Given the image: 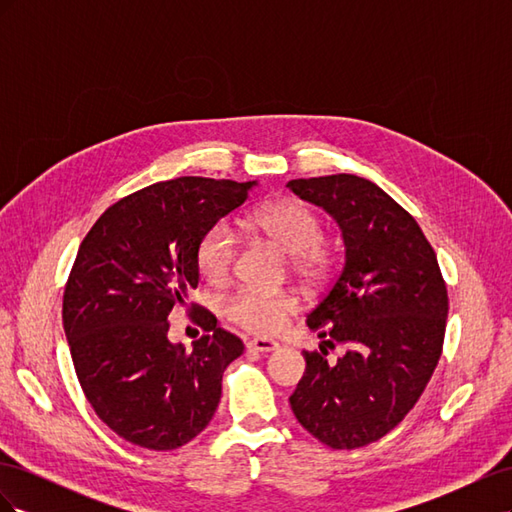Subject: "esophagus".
I'll return each instance as SVG.
<instances>
[{"label":"esophagus","mask_w":512,"mask_h":512,"mask_svg":"<svg viewBox=\"0 0 512 512\" xmlns=\"http://www.w3.org/2000/svg\"><path fill=\"white\" fill-rule=\"evenodd\" d=\"M247 348L250 350H256V352H273L280 348V344L273 342V339H267V337H254L247 342Z\"/></svg>","instance_id":"esophagus-1"}]
</instances>
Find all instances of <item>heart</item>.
<instances>
[{"label":"heart","instance_id":"b5f03b06","mask_svg":"<svg viewBox=\"0 0 512 512\" xmlns=\"http://www.w3.org/2000/svg\"><path fill=\"white\" fill-rule=\"evenodd\" d=\"M252 226L284 247L290 254L292 269L301 275H318L327 267V250L322 239V222L314 209L299 200H277L260 207L252 215ZM239 235L228 222L211 226L198 243V271L211 284H222L235 265ZM299 301L292 292L243 288L228 301V316L241 327L256 333L280 331L297 312Z\"/></svg>","mask_w":512,"mask_h":512}]
</instances>
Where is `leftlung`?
I'll return each mask as SVG.
<instances>
[{
	"label": "left lung",
	"instance_id": "obj_1",
	"mask_svg": "<svg viewBox=\"0 0 512 512\" xmlns=\"http://www.w3.org/2000/svg\"><path fill=\"white\" fill-rule=\"evenodd\" d=\"M288 188L331 215L346 247L342 271L307 316L344 354L329 361L324 346L305 350L290 406L322 444L359 448L397 427L423 395L442 354L446 284L421 226L376 183L342 173Z\"/></svg>",
	"mask_w": 512,
	"mask_h": 512
}]
</instances>
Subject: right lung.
Instances as JSON below:
<instances>
[{
  "label": "right lung",
  "mask_w": 512,
  "mask_h": 512,
  "mask_svg": "<svg viewBox=\"0 0 512 512\" xmlns=\"http://www.w3.org/2000/svg\"><path fill=\"white\" fill-rule=\"evenodd\" d=\"M254 185L207 177L153 183L108 207L83 239L61 318L81 389L119 438L173 451L213 418L224 369L243 342L192 305L211 333L188 352L168 339V316L198 286L200 239Z\"/></svg>",
  "instance_id": "obj_1"
}]
</instances>
